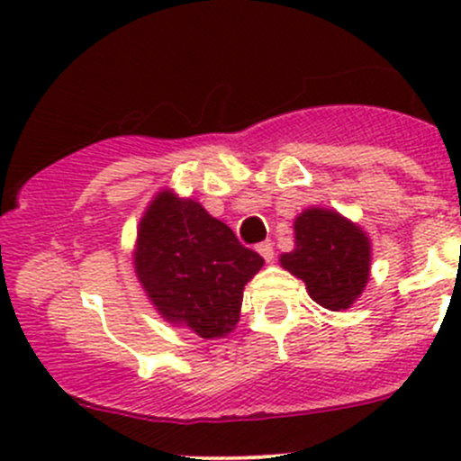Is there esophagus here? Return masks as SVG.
<instances>
[{
  "instance_id": "obj_1",
  "label": "esophagus",
  "mask_w": 461,
  "mask_h": 461,
  "mask_svg": "<svg viewBox=\"0 0 461 461\" xmlns=\"http://www.w3.org/2000/svg\"><path fill=\"white\" fill-rule=\"evenodd\" d=\"M257 249H258L260 257L267 260V263H269V260H274V245L269 243V240H265V243H260Z\"/></svg>"
}]
</instances>
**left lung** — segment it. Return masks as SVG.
Returning a JSON list of instances; mask_svg holds the SVG:
<instances>
[{
    "mask_svg": "<svg viewBox=\"0 0 461 461\" xmlns=\"http://www.w3.org/2000/svg\"><path fill=\"white\" fill-rule=\"evenodd\" d=\"M294 249L281 265L305 283L323 308L348 310L370 278V239L334 209L310 207L294 221Z\"/></svg>",
    "mask_w": 461,
    "mask_h": 461,
    "instance_id": "obj_1",
    "label": "left lung"
}]
</instances>
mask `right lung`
Masks as SVG:
<instances>
[{
  "instance_id": "add662e5",
  "label": "right lung",
  "mask_w": 461,
  "mask_h": 461,
  "mask_svg": "<svg viewBox=\"0 0 461 461\" xmlns=\"http://www.w3.org/2000/svg\"><path fill=\"white\" fill-rule=\"evenodd\" d=\"M263 263L201 203L169 189L140 218L133 252L138 281L162 319L203 339L236 328L245 285Z\"/></svg>"
}]
</instances>
